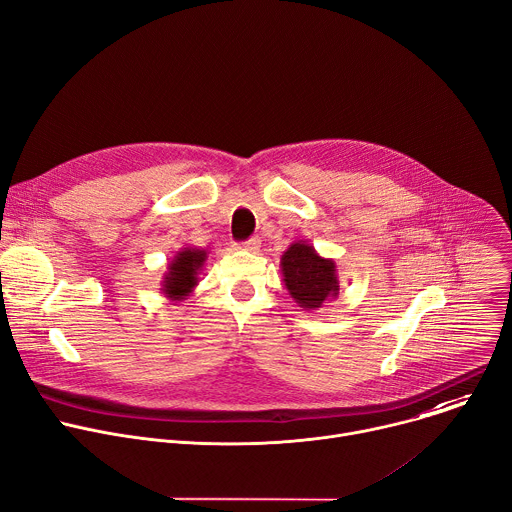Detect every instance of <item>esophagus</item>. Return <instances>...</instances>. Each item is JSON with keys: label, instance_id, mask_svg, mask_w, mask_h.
Segmentation results:
<instances>
[{"label": "esophagus", "instance_id": "obj_1", "mask_svg": "<svg viewBox=\"0 0 512 512\" xmlns=\"http://www.w3.org/2000/svg\"><path fill=\"white\" fill-rule=\"evenodd\" d=\"M259 247H261V241H259L257 237H253V239H249V241H245V243L241 245L243 251H251V253H257Z\"/></svg>", "mask_w": 512, "mask_h": 512}]
</instances>
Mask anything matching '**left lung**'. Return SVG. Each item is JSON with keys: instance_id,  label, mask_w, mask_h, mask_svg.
I'll use <instances>...</instances> for the list:
<instances>
[{"instance_id": "1", "label": "left lung", "mask_w": 512, "mask_h": 512, "mask_svg": "<svg viewBox=\"0 0 512 512\" xmlns=\"http://www.w3.org/2000/svg\"><path fill=\"white\" fill-rule=\"evenodd\" d=\"M284 286L294 302L304 310H318L322 304L337 298L339 277L333 259L316 253V249L304 241L292 243L280 261Z\"/></svg>"}]
</instances>
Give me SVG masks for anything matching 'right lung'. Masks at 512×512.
<instances>
[{"label":"right lung","mask_w":512,"mask_h":512,"mask_svg":"<svg viewBox=\"0 0 512 512\" xmlns=\"http://www.w3.org/2000/svg\"><path fill=\"white\" fill-rule=\"evenodd\" d=\"M206 259H208L206 249H198V247L179 249L175 257L167 263V271L161 282L163 296L173 302H181L188 298L200 282L198 275L202 273Z\"/></svg>","instance_id":"right-lung-1"}]
</instances>
